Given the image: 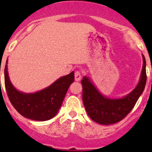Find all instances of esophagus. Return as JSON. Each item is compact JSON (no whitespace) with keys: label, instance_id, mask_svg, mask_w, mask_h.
<instances>
[{"label":"esophagus","instance_id":"34e87169","mask_svg":"<svg viewBox=\"0 0 152 152\" xmlns=\"http://www.w3.org/2000/svg\"><path fill=\"white\" fill-rule=\"evenodd\" d=\"M75 80H77V81H79V80L81 79V74L79 71H77V72H75Z\"/></svg>","mask_w":152,"mask_h":152}]
</instances>
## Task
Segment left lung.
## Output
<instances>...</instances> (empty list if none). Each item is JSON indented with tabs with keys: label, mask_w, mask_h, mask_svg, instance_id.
<instances>
[{
	"label": "left lung",
	"mask_w": 152,
	"mask_h": 152,
	"mask_svg": "<svg viewBox=\"0 0 152 152\" xmlns=\"http://www.w3.org/2000/svg\"><path fill=\"white\" fill-rule=\"evenodd\" d=\"M143 65L140 80L135 89L122 98L104 96L94 85L89 77H83L82 99L88 116L93 121L101 125H110L121 121L132 110L145 87L146 61L142 55Z\"/></svg>",
	"instance_id": "8db88e82"
}]
</instances>
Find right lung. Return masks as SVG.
Listing matches in <instances>:
<instances>
[{
	"mask_svg": "<svg viewBox=\"0 0 152 152\" xmlns=\"http://www.w3.org/2000/svg\"><path fill=\"white\" fill-rule=\"evenodd\" d=\"M74 80L75 72H72L45 89L26 94L17 91L12 84L8 75L7 60L4 68L5 88L10 103L23 116L36 121H46L56 116Z\"/></svg>",
	"mask_w": 152,
	"mask_h": 152,
	"instance_id": "add662e5",
	"label": "right lung"
}]
</instances>
